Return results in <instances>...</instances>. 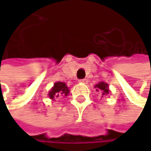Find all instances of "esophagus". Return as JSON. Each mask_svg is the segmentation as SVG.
Masks as SVG:
<instances>
[{
	"mask_svg": "<svg viewBox=\"0 0 151 151\" xmlns=\"http://www.w3.org/2000/svg\"><path fill=\"white\" fill-rule=\"evenodd\" d=\"M78 82H79V83H83V84H86L88 81H87V79H86V78H83V79H80Z\"/></svg>",
	"mask_w": 151,
	"mask_h": 151,
	"instance_id": "1",
	"label": "esophagus"
}]
</instances>
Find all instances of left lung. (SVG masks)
Masks as SVG:
<instances>
[{
    "mask_svg": "<svg viewBox=\"0 0 151 151\" xmlns=\"http://www.w3.org/2000/svg\"><path fill=\"white\" fill-rule=\"evenodd\" d=\"M94 88L96 89V91L101 95V97L110 94V90H109V86L107 83L101 81L98 84H96L94 86Z\"/></svg>",
    "mask_w": 151,
    "mask_h": 151,
    "instance_id": "left-lung-1",
    "label": "left lung"
}]
</instances>
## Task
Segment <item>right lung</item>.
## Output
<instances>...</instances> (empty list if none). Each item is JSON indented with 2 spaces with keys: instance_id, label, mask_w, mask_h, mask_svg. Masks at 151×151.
<instances>
[{
  "instance_id": "add662e5",
  "label": "right lung",
  "mask_w": 151,
  "mask_h": 151,
  "mask_svg": "<svg viewBox=\"0 0 151 151\" xmlns=\"http://www.w3.org/2000/svg\"><path fill=\"white\" fill-rule=\"evenodd\" d=\"M70 93L69 87L66 86L65 82H55L51 89L48 93V96L50 100L55 101L56 99L61 97H66Z\"/></svg>"
}]
</instances>
